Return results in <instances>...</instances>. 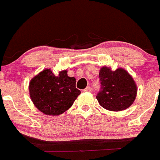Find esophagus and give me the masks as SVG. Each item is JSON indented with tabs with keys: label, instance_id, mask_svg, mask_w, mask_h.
Returning <instances> with one entry per match:
<instances>
[{
	"label": "esophagus",
	"instance_id": "obj_1",
	"mask_svg": "<svg viewBox=\"0 0 160 160\" xmlns=\"http://www.w3.org/2000/svg\"><path fill=\"white\" fill-rule=\"evenodd\" d=\"M91 90H92V89H91L90 87H87V88H85L83 90V92H91Z\"/></svg>",
	"mask_w": 160,
	"mask_h": 160
}]
</instances>
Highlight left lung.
Returning <instances> with one entry per match:
<instances>
[{"instance_id": "obj_1", "label": "left lung", "mask_w": 160, "mask_h": 160, "mask_svg": "<svg viewBox=\"0 0 160 160\" xmlns=\"http://www.w3.org/2000/svg\"><path fill=\"white\" fill-rule=\"evenodd\" d=\"M101 84L96 99L100 106L109 111H122L134 102L138 88L134 79L123 68L112 71L102 67L99 71Z\"/></svg>"}]
</instances>
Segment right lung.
Returning a JSON list of instances; mask_svg holds the SVG:
<instances>
[{
  "mask_svg": "<svg viewBox=\"0 0 160 160\" xmlns=\"http://www.w3.org/2000/svg\"><path fill=\"white\" fill-rule=\"evenodd\" d=\"M29 95L33 104L45 115H58L73 105L81 92L76 88V79L68 76V71L56 77L45 69L29 82Z\"/></svg>",
  "mask_w": 160,
  "mask_h": 160,
  "instance_id": "1",
  "label": "right lung"
}]
</instances>
